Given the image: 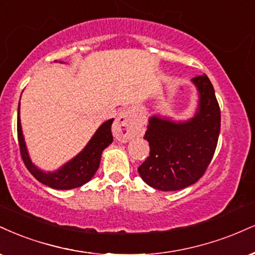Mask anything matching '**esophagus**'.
<instances>
[{
	"label": "esophagus",
	"instance_id": "34e87169",
	"mask_svg": "<svg viewBox=\"0 0 255 255\" xmlns=\"http://www.w3.org/2000/svg\"><path fill=\"white\" fill-rule=\"evenodd\" d=\"M113 131H114L115 139L121 141V142H127L134 136L135 126H134L129 110H122L118 115L114 127H113Z\"/></svg>",
	"mask_w": 255,
	"mask_h": 255
}]
</instances>
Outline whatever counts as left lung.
Here are the masks:
<instances>
[{
	"label": "left lung",
	"mask_w": 255,
	"mask_h": 255,
	"mask_svg": "<svg viewBox=\"0 0 255 255\" xmlns=\"http://www.w3.org/2000/svg\"><path fill=\"white\" fill-rule=\"evenodd\" d=\"M198 91L194 118L173 121L153 115L143 139L149 157L137 167L147 185L161 191H176L195 184L209 166L220 135L221 112L215 90L207 75L192 78Z\"/></svg>",
	"instance_id": "obj_1"
}]
</instances>
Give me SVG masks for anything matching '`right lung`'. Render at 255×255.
<instances>
[{
  "mask_svg": "<svg viewBox=\"0 0 255 255\" xmlns=\"http://www.w3.org/2000/svg\"><path fill=\"white\" fill-rule=\"evenodd\" d=\"M114 119L103 122L98 127L96 133L89 140L87 146L78 153L76 157L69 160L66 164L53 171V172H45L35 166L30 160L28 151H27L26 142L22 134L20 121V103L17 109V137H19V145L21 157L23 159L24 165L28 168L30 173L34 176L40 183L57 190H70L76 189L88 183L96 171L100 167L102 152L113 142L112 125Z\"/></svg>",
  "mask_w": 255,
  "mask_h": 255,
  "instance_id": "obj_1",
  "label": "right lung"
}]
</instances>
